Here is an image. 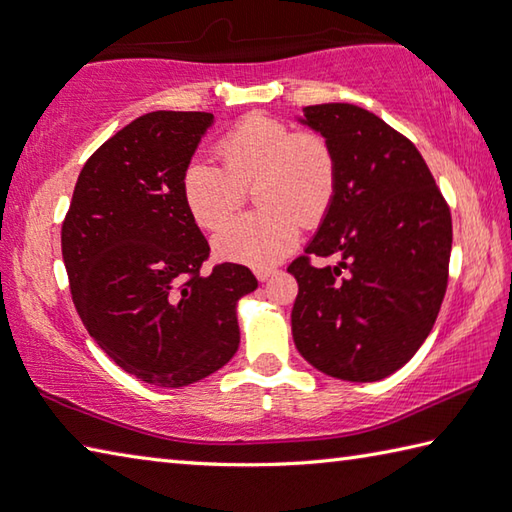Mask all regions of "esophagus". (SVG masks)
I'll list each match as a JSON object with an SVG mask.
<instances>
[{
	"label": "esophagus",
	"mask_w": 512,
	"mask_h": 512,
	"mask_svg": "<svg viewBox=\"0 0 512 512\" xmlns=\"http://www.w3.org/2000/svg\"><path fill=\"white\" fill-rule=\"evenodd\" d=\"M273 275H275V270H270V268H257V270H255V277H257L259 281H268Z\"/></svg>",
	"instance_id": "esophagus-1"
}]
</instances>
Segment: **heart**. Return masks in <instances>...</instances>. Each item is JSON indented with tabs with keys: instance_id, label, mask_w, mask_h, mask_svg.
I'll return each mask as SVG.
<instances>
[{
	"instance_id": "heart-1",
	"label": "heart",
	"mask_w": 512,
	"mask_h": 512,
	"mask_svg": "<svg viewBox=\"0 0 512 512\" xmlns=\"http://www.w3.org/2000/svg\"><path fill=\"white\" fill-rule=\"evenodd\" d=\"M222 165L193 158L180 178L182 200L202 228L220 226L246 187L264 209L226 222L213 235L215 255L231 264L266 268L299 242L301 224L319 226L339 191V158L328 136L295 129L284 118L253 112L217 140Z\"/></svg>"
}]
</instances>
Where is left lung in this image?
I'll return each mask as SVG.
<instances>
[{"label": "left lung", "instance_id": "left-lung-1", "mask_svg": "<svg viewBox=\"0 0 512 512\" xmlns=\"http://www.w3.org/2000/svg\"><path fill=\"white\" fill-rule=\"evenodd\" d=\"M303 123L330 138L339 191L317 235L288 266L299 295L292 339L319 372L372 383L427 339L449 281L451 211L407 136L350 103L310 105ZM310 256H334L312 267Z\"/></svg>", "mask_w": 512, "mask_h": 512}]
</instances>
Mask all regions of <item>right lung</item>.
Masks as SVG:
<instances>
[{
    "label": "right lung",
    "mask_w": 512,
    "mask_h": 512,
    "mask_svg": "<svg viewBox=\"0 0 512 512\" xmlns=\"http://www.w3.org/2000/svg\"><path fill=\"white\" fill-rule=\"evenodd\" d=\"M211 123L209 112L136 118L85 162L61 226L85 330L118 367L158 387L198 383L231 361L237 301L257 288L239 264L200 273L211 248L180 178Z\"/></svg>",
    "instance_id": "add662e5"
}]
</instances>
